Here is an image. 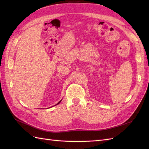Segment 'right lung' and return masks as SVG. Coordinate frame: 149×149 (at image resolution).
<instances>
[{
    "instance_id": "add662e5",
    "label": "right lung",
    "mask_w": 149,
    "mask_h": 149,
    "mask_svg": "<svg viewBox=\"0 0 149 149\" xmlns=\"http://www.w3.org/2000/svg\"><path fill=\"white\" fill-rule=\"evenodd\" d=\"M61 101H60V102H58V104H59V103H60V102H61Z\"/></svg>"
}]
</instances>
